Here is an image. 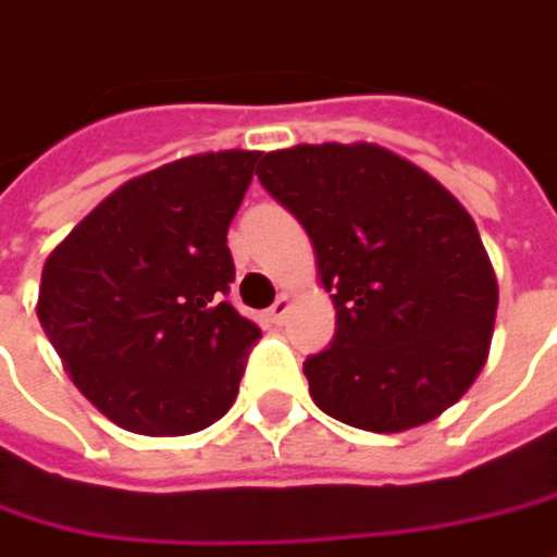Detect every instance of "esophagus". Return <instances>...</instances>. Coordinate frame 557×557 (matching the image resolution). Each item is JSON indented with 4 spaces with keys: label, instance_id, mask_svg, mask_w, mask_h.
Listing matches in <instances>:
<instances>
[{
    "label": "esophagus",
    "instance_id": "esophagus-1",
    "mask_svg": "<svg viewBox=\"0 0 557 557\" xmlns=\"http://www.w3.org/2000/svg\"><path fill=\"white\" fill-rule=\"evenodd\" d=\"M289 309H293V299H289V296L283 293V296H277V302H274V306L268 309V318H271L274 324H280V321H283V318L289 314Z\"/></svg>",
    "mask_w": 557,
    "mask_h": 557
}]
</instances>
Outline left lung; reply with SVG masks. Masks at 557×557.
Masks as SVG:
<instances>
[{
  "instance_id": "8db88e82",
  "label": "left lung",
  "mask_w": 557,
  "mask_h": 557,
  "mask_svg": "<svg viewBox=\"0 0 557 557\" xmlns=\"http://www.w3.org/2000/svg\"><path fill=\"white\" fill-rule=\"evenodd\" d=\"M258 180L309 233L337 309L331 349L306 359L318 409L394 435L454 407L488 359L498 311L467 208L372 141L271 150Z\"/></svg>"
}]
</instances>
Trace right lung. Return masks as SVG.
Returning a JSON list of instances; mask_svg holds the SVG:
<instances>
[{
    "instance_id": "add662e5",
    "label": "right lung",
    "mask_w": 557,
    "mask_h": 557,
    "mask_svg": "<svg viewBox=\"0 0 557 557\" xmlns=\"http://www.w3.org/2000/svg\"><path fill=\"white\" fill-rule=\"evenodd\" d=\"M258 157L195 153L128 180L44 264L40 327L75 387L125 432L191 435L239 394L261 331L223 302L226 230Z\"/></svg>"
}]
</instances>
